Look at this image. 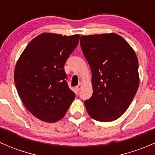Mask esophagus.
I'll return each mask as SVG.
<instances>
[{"label":"esophagus","instance_id":"obj_1","mask_svg":"<svg viewBox=\"0 0 155 155\" xmlns=\"http://www.w3.org/2000/svg\"><path fill=\"white\" fill-rule=\"evenodd\" d=\"M82 84L80 82V83H79V85L76 87V90L77 91H79L82 88Z\"/></svg>","mask_w":155,"mask_h":155}]
</instances>
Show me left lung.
Masks as SVG:
<instances>
[{"label": "left lung", "instance_id": "8db88e82", "mask_svg": "<svg viewBox=\"0 0 155 155\" xmlns=\"http://www.w3.org/2000/svg\"><path fill=\"white\" fill-rule=\"evenodd\" d=\"M80 45L92 73L93 94L85 101L94 120H116L130 105L140 83L138 59L124 38L115 33L81 36Z\"/></svg>", "mask_w": 155, "mask_h": 155}]
</instances>
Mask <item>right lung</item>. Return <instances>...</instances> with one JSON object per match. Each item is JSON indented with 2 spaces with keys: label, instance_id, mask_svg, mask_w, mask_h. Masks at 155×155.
Segmentation results:
<instances>
[{
  "label": "right lung",
  "instance_id": "obj_1",
  "mask_svg": "<svg viewBox=\"0 0 155 155\" xmlns=\"http://www.w3.org/2000/svg\"><path fill=\"white\" fill-rule=\"evenodd\" d=\"M79 40V34L43 33L30 42L17 61V91L28 110L41 121L63 118L76 97L65 80L64 67Z\"/></svg>",
  "mask_w": 155,
  "mask_h": 155
}]
</instances>
